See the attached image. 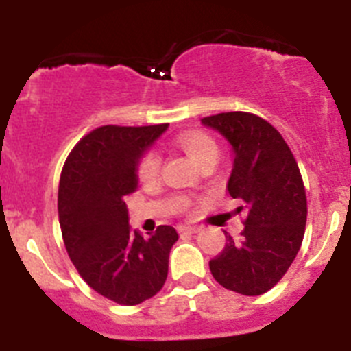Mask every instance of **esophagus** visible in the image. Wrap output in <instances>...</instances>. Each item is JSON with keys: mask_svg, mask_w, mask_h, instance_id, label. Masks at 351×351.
<instances>
[{"mask_svg": "<svg viewBox=\"0 0 351 351\" xmlns=\"http://www.w3.org/2000/svg\"><path fill=\"white\" fill-rule=\"evenodd\" d=\"M179 232H184V234H197V232H200V226L181 225L179 226Z\"/></svg>", "mask_w": 351, "mask_h": 351, "instance_id": "1", "label": "esophagus"}]
</instances>
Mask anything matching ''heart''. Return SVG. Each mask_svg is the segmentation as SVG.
<instances>
[{
    "mask_svg": "<svg viewBox=\"0 0 351 351\" xmlns=\"http://www.w3.org/2000/svg\"><path fill=\"white\" fill-rule=\"evenodd\" d=\"M178 142L182 147V151H184L197 165L200 161L206 160V158L216 156V153H218L216 142L202 132L181 133ZM158 169H160V156H158L154 151H149V153H145L144 156H142L141 163H138V178H141L142 181H151V179L156 178Z\"/></svg>",
    "mask_w": 351,
    "mask_h": 351,
    "instance_id": "b5f03b06",
    "label": "heart"
}]
</instances>
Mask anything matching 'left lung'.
<instances>
[{
	"label": "left lung",
	"mask_w": 351,
	"mask_h": 351,
	"mask_svg": "<svg viewBox=\"0 0 351 351\" xmlns=\"http://www.w3.org/2000/svg\"><path fill=\"white\" fill-rule=\"evenodd\" d=\"M232 145L234 167L226 190L241 198L243 237L225 232L226 246L209 262L226 290L262 295L285 276L302 244L308 202L297 161L280 132L255 114L223 112L204 117Z\"/></svg>",
	"instance_id": "obj_1"
}]
</instances>
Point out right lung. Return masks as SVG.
<instances>
[{
    "label": "right lung",
    "instance_id": "right-lung-1",
    "mask_svg": "<svg viewBox=\"0 0 351 351\" xmlns=\"http://www.w3.org/2000/svg\"><path fill=\"white\" fill-rule=\"evenodd\" d=\"M169 125L100 126L71 149L58 191L68 256L95 291L123 306L156 295L179 239L160 225L151 237L130 230L125 197L137 190L142 156Z\"/></svg>",
    "mask_w": 351,
    "mask_h": 351
}]
</instances>
